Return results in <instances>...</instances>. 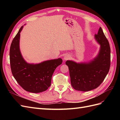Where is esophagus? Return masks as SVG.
<instances>
[{
    "mask_svg": "<svg viewBox=\"0 0 120 120\" xmlns=\"http://www.w3.org/2000/svg\"><path fill=\"white\" fill-rule=\"evenodd\" d=\"M69 58H70V56H69L68 55V54H66L64 56V58H63V60H68V59H69Z\"/></svg>",
    "mask_w": 120,
    "mask_h": 120,
    "instance_id": "1",
    "label": "esophagus"
}]
</instances>
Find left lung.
I'll use <instances>...</instances> for the list:
<instances>
[{"instance_id": "8db88e82", "label": "left lung", "mask_w": 120, "mask_h": 120, "mask_svg": "<svg viewBox=\"0 0 120 120\" xmlns=\"http://www.w3.org/2000/svg\"><path fill=\"white\" fill-rule=\"evenodd\" d=\"M101 45L99 54L93 60L86 63H77L67 60L71 85L77 90L86 92L97 88L106 78L111 64V49L107 38L100 27L95 35Z\"/></svg>"}]
</instances>
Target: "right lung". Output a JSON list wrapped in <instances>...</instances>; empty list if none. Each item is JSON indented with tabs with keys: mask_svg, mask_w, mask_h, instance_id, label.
<instances>
[{
	"mask_svg": "<svg viewBox=\"0 0 120 120\" xmlns=\"http://www.w3.org/2000/svg\"><path fill=\"white\" fill-rule=\"evenodd\" d=\"M22 28L23 26L14 38L10 48V64L12 75L26 91L34 93L44 92L51 85L54 71L62 64L63 60L59 58L38 64L27 63L19 49L20 33Z\"/></svg>",
	"mask_w": 120,
	"mask_h": 120,
	"instance_id": "1",
	"label": "right lung"
}]
</instances>
